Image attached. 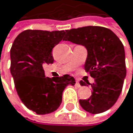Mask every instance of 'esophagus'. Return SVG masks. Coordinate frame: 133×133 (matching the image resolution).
Here are the masks:
<instances>
[{
    "label": "esophagus",
    "mask_w": 133,
    "mask_h": 133,
    "mask_svg": "<svg viewBox=\"0 0 133 133\" xmlns=\"http://www.w3.org/2000/svg\"><path fill=\"white\" fill-rule=\"evenodd\" d=\"M75 86H76V87H77V88H80V87H81V85H80V83H79V82H78V81H76Z\"/></svg>",
    "instance_id": "esophagus-1"
}]
</instances>
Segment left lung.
Returning <instances> with one entry per match:
<instances>
[{"label":"left lung","instance_id":"8db88e82","mask_svg":"<svg viewBox=\"0 0 133 133\" xmlns=\"http://www.w3.org/2000/svg\"><path fill=\"white\" fill-rule=\"evenodd\" d=\"M64 40L87 50L85 69L94 78V83L90 84V98L79 100L81 107L91 114L110 109L119 97L126 77L123 43L110 29L93 26L69 30ZM80 84L85 85L82 81Z\"/></svg>","mask_w":133,"mask_h":133}]
</instances>
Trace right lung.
<instances>
[{"label": "right lung", "mask_w": 133, "mask_h": 133, "mask_svg": "<svg viewBox=\"0 0 133 133\" xmlns=\"http://www.w3.org/2000/svg\"><path fill=\"white\" fill-rule=\"evenodd\" d=\"M64 30H26L15 39L10 49V72L20 99L38 115L55 111L62 103L65 87L74 85L72 77H45L43 65L52 64L51 51L63 39Z\"/></svg>", "instance_id": "right-lung-1"}]
</instances>
